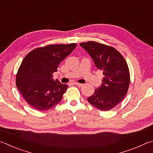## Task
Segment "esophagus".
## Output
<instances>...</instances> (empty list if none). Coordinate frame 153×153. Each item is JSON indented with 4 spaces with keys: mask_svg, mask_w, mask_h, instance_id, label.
I'll return each instance as SVG.
<instances>
[{
    "mask_svg": "<svg viewBox=\"0 0 153 153\" xmlns=\"http://www.w3.org/2000/svg\"><path fill=\"white\" fill-rule=\"evenodd\" d=\"M74 84L76 85V86H79V87L83 86V84H79V83H77V82H75Z\"/></svg>",
    "mask_w": 153,
    "mask_h": 153,
    "instance_id": "1",
    "label": "esophagus"
}]
</instances>
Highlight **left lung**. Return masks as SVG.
Returning a JSON list of instances; mask_svg holds the SVG:
<instances>
[{"mask_svg": "<svg viewBox=\"0 0 153 153\" xmlns=\"http://www.w3.org/2000/svg\"><path fill=\"white\" fill-rule=\"evenodd\" d=\"M91 56L104 77L88 101L101 111H108L119 104L128 92L130 76L125 59L115 48L94 41L79 44Z\"/></svg>", "mask_w": 153, "mask_h": 153, "instance_id": "1", "label": "left lung"}]
</instances>
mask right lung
I'll use <instances>...</instances> for the list:
<instances>
[{
  "instance_id": "right-lung-1",
  "label": "right lung",
  "mask_w": 153,
  "mask_h": 153,
  "mask_svg": "<svg viewBox=\"0 0 153 153\" xmlns=\"http://www.w3.org/2000/svg\"><path fill=\"white\" fill-rule=\"evenodd\" d=\"M77 45H50L36 48L25 56L16 76V86L31 107L46 111L61 101L67 85L54 80L61 62Z\"/></svg>"
}]
</instances>
